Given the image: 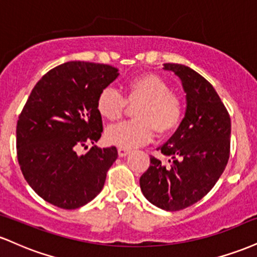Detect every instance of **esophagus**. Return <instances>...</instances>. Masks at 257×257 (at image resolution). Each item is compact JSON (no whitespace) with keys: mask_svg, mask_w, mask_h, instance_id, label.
<instances>
[{"mask_svg":"<svg viewBox=\"0 0 257 257\" xmlns=\"http://www.w3.org/2000/svg\"><path fill=\"white\" fill-rule=\"evenodd\" d=\"M129 153H131V150L122 149V147H119V149H118V156H119V157H125V156H128Z\"/></svg>","mask_w":257,"mask_h":257,"instance_id":"esophagus-1","label":"esophagus"}]
</instances>
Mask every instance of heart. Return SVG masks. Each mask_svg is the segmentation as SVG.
<instances>
[{"label": "heart", "instance_id": "heart-1", "mask_svg": "<svg viewBox=\"0 0 257 257\" xmlns=\"http://www.w3.org/2000/svg\"><path fill=\"white\" fill-rule=\"evenodd\" d=\"M137 103L133 113L134 120L106 129L105 139L110 145L135 149L149 143L155 129L161 135L173 132L184 116L181 99L156 73H143L129 79L125 83V100L118 91L106 88L96 100V111L104 119L116 122L122 117L126 104Z\"/></svg>", "mask_w": 257, "mask_h": 257}]
</instances>
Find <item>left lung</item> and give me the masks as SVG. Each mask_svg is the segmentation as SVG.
<instances>
[{
  "label": "left lung",
  "mask_w": 257,
  "mask_h": 257,
  "mask_svg": "<svg viewBox=\"0 0 257 257\" xmlns=\"http://www.w3.org/2000/svg\"><path fill=\"white\" fill-rule=\"evenodd\" d=\"M180 78L186 94L184 119L173 137L158 147L169 166L155 157L141 175L140 188L153 205L178 211L205 196L223 173L229 158L231 118L216 90L182 64H164Z\"/></svg>",
  "instance_id": "obj_1"
}]
</instances>
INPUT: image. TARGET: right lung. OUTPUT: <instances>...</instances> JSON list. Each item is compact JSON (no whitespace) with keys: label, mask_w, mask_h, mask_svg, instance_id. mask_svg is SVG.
<instances>
[{"label":"right lung","mask_w":257,"mask_h":257,"mask_svg":"<svg viewBox=\"0 0 257 257\" xmlns=\"http://www.w3.org/2000/svg\"><path fill=\"white\" fill-rule=\"evenodd\" d=\"M119 76L110 65L67 61L32 89L17 124V153L28 184L61 209H77L101 192L106 173L118 157L114 146H81L101 137L99 94Z\"/></svg>","instance_id":"add662e5"}]
</instances>
